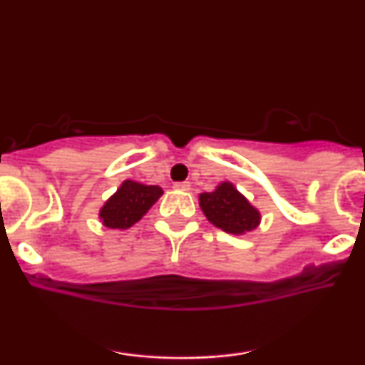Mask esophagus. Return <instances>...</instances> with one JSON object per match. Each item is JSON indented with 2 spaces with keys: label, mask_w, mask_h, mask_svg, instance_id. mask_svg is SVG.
I'll return each instance as SVG.
<instances>
[{
  "label": "esophagus",
  "mask_w": 365,
  "mask_h": 365,
  "mask_svg": "<svg viewBox=\"0 0 365 365\" xmlns=\"http://www.w3.org/2000/svg\"><path fill=\"white\" fill-rule=\"evenodd\" d=\"M175 188H177V190L187 192V190H190V183H188V182H178V183H175Z\"/></svg>",
  "instance_id": "obj_1"
}]
</instances>
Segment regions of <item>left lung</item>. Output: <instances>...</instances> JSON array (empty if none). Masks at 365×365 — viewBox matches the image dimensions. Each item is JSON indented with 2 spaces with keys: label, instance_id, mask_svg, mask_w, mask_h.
<instances>
[{
  "label": "left lung",
  "instance_id": "8db88e82",
  "mask_svg": "<svg viewBox=\"0 0 365 365\" xmlns=\"http://www.w3.org/2000/svg\"><path fill=\"white\" fill-rule=\"evenodd\" d=\"M199 206L209 223L232 235H245L261 225L259 209L232 182H221L212 192H202Z\"/></svg>",
  "mask_w": 365,
  "mask_h": 365
}]
</instances>
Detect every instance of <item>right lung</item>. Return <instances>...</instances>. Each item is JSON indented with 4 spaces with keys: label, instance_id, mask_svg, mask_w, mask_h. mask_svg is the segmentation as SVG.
<instances>
[{
    "label": "right lung",
    "instance_id": "1",
    "mask_svg": "<svg viewBox=\"0 0 365 365\" xmlns=\"http://www.w3.org/2000/svg\"><path fill=\"white\" fill-rule=\"evenodd\" d=\"M163 195L159 185H145L135 180H123L118 190L99 209V221L111 230H127L158 202Z\"/></svg>",
    "mask_w": 365,
    "mask_h": 365
}]
</instances>
